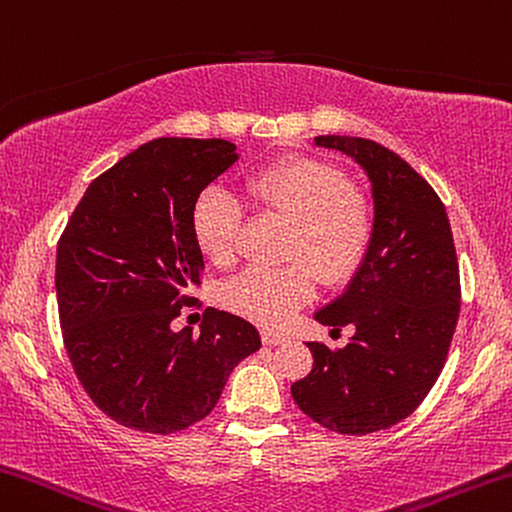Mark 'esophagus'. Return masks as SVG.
<instances>
[{
    "instance_id": "1",
    "label": "esophagus",
    "mask_w": 512,
    "mask_h": 512,
    "mask_svg": "<svg viewBox=\"0 0 512 512\" xmlns=\"http://www.w3.org/2000/svg\"><path fill=\"white\" fill-rule=\"evenodd\" d=\"M263 343L265 345H281V343H286V338L279 334H272V332H263Z\"/></svg>"
}]
</instances>
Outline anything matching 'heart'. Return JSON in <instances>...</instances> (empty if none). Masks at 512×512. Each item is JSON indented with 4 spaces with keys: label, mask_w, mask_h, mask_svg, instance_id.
Listing matches in <instances>:
<instances>
[{
    "label": "heart",
    "mask_w": 512,
    "mask_h": 512,
    "mask_svg": "<svg viewBox=\"0 0 512 512\" xmlns=\"http://www.w3.org/2000/svg\"><path fill=\"white\" fill-rule=\"evenodd\" d=\"M249 196L261 210L290 224L279 270L249 267L226 283L224 304L258 325L286 327L311 300L316 277L338 286L355 274L373 240V210L336 164L309 155L283 157L249 178ZM245 201L222 185H210L192 206L196 247L215 265L238 254Z\"/></svg>",
    "instance_id": "b5f03b06"
}]
</instances>
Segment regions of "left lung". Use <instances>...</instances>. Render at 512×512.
Masks as SVG:
<instances>
[{
	"label": "left lung",
	"mask_w": 512,
	"mask_h": 512,
	"mask_svg": "<svg viewBox=\"0 0 512 512\" xmlns=\"http://www.w3.org/2000/svg\"><path fill=\"white\" fill-rule=\"evenodd\" d=\"M316 146L355 160L371 180L373 240L343 295L316 320L355 327L345 348L306 343L311 373L290 393L341 435L396 426L442 373L460 313V270L446 208L403 157L371 139L322 135Z\"/></svg>",
	"instance_id": "left-lung-1"
}]
</instances>
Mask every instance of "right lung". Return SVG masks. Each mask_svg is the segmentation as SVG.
<instances>
[{"label":"right lung","mask_w":512,"mask_h":512,"mask_svg":"<svg viewBox=\"0 0 512 512\" xmlns=\"http://www.w3.org/2000/svg\"><path fill=\"white\" fill-rule=\"evenodd\" d=\"M235 160L224 139L148 141L86 187L61 233L54 286L70 364L93 403L125 428H190L261 348L249 320L212 306L201 334L171 329L201 286L192 206Z\"/></svg>","instance_id":"1"}]
</instances>
